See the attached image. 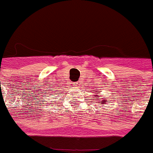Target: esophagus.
Returning <instances> with one entry per match:
<instances>
[{"instance_id":"esophagus-1","label":"esophagus","mask_w":153,"mask_h":153,"mask_svg":"<svg viewBox=\"0 0 153 153\" xmlns=\"http://www.w3.org/2000/svg\"><path fill=\"white\" fill-rule=\"evenodd\" d=\"M78 84H79V82H75V83H74L75 85H78Z\"/></svg>"}]
</instances>
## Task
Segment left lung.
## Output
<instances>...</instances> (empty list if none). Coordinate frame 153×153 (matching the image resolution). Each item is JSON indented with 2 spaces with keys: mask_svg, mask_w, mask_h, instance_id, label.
Wrapping results in <instances>:
<instances>
[{
  "mask_svg": "<svg viewBox=\"0 0 153 153\" xmlns=\"http://www.w3.org/2000/svg\"><path fill=\"white\" fill-rule=\"evenodd\" d=\"M93 91L96 92V91ZM95 94H96V93H95ZM94 96L95 98H97V97H98V96H97V95H95V96ZM95 100H97V99H95ZM93 102H94V101H93ZM104 102H105V100H102V101H100V103H104Z\"/></svg>",
  "mask_w": 153,
  "mask_h": 153,
  "instance_id": "1",
  "label": "left lung"
}]
</instances>
